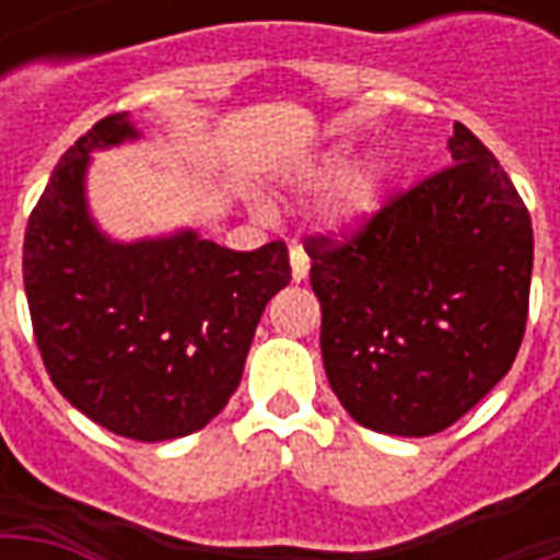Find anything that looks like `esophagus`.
Returning <instances> with one entry per match:
<instances>
[{"mask_svg": "<svg viewBox=\"0 0 560 560\" xmlns=\"http://www.w3.org/2000/svg\"><path fill=\"white\" fill-rule=\"evenodd\" d=\"M291 276L293 281H305V276H308V255H305L300 245L291 248Z\"/></svg>", "mask_w": 560, "mask_h": 560, "instance_id": "obj_1", "label": "esophagus"}]
</instances>
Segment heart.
I'll return each instance as SVG.
<instances>
[{"label": "heart", "mask_w": 560, "mask_h": 560, "mask_svg": "<svg viewBox=\"0 0 560 560\" xmlns=\"http://www.w3.org/2000/svg\"><path fill=\"white\" fill-rule=\"evenodd\" d=\"M341 167H345V155H332L320 171L308 176V185H324L329 179H336V173H341ZM377 195H381V176H377V171H365L360 176H353L329 200L327 224L332 231H353V228H360L377 209Z\"/></svg>", "instance_id": "heart-1"}]
</instances>
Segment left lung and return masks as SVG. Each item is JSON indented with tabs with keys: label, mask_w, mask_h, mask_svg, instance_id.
Returning <instances> with one entry per match:
<instances>
[{
	"label": "left lung",
	"mask_w": 560,
	"mask_h": 560,
	"mask_svg": "<svg viewBox=\"0 0 560 560\" xmlns=\"http://www.w3.org/2000/svg\"><path fill=\"white\" fill-rule=\"evenodd\" d=\"M450 159L351 240L305 243L329 387L372 432H444L510 372L525 336L528 209L462 122Z\"/></svg>",
	"instance_id": "left-lung-1"
}]
</instances>
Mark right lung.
<instances>
[{
	"label": "right lung",
	"mask_w": 560,
	"mask_h": 560,
	"mask_svg": "<svg viewBox=\"0 0 560 560\" xmlns=\"http://www.w3.org/2000/svg\"><path fill=\"white\" fill-rule=\"evenodd\" d=\"M104 116L56 164L23 240V284L44 369L80 413L131 441L203 429L240 387L288 245L231 252L195 231L116 243L86 207L90 152L138 140Z\"/></svg>",
	"instance_id": "add662e5"
}]
</instances>
